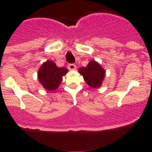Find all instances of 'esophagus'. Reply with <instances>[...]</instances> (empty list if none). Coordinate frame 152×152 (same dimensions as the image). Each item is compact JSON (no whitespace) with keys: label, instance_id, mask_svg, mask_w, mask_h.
<instances>
[{"label":"esophagus","instance_id":"esophagus-1","mask_svg":"<svg viewBox=\"0 0 152 152\" xmlns=\"http://www.w3.org/2000/svg\"><path fill=\"white\" fill-rule=\"evenodd\" d=\"M68 68L69 70H75L76 68V65L75 64H68Z\"/></svg>","mask_w":152,"mask_h":152}]
</instances>
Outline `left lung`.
Returning a JSON list of instances; mask_svg holds the SVG:
<instances>
[{
	"label": "left lung",
	"mask_w": 152,
	"mask_h": 152,
	"mask_svg": "<svg viewBox=\"0 0 152 152\" xmlns=\"http://www.w3.org/2000/svg\"><path fill=\"white\" fill-rule=\"evenodd\" d=\"M86 83L93 88H99L105 77V71L96 61H91L86 67L79 68Z\"/></svg>",
	"instance_id": "1"
}]
</instances>
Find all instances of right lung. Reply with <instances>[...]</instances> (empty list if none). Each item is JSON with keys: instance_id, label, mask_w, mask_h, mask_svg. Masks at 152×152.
<instances>
[{"instance_id": "1", "label": "right lung", "mask_w": 152, "mask_h": 152, "mask_svg": "<svg viewBox=\"0 0 152 152\" xmlns=\"http://www.w3.org/2000/svg\"><path fill=\"white\" fill-rule=\"evenodd\" d=\"M68 72L66 68H59L53 61H47L42 64L38 72L39 82L48 91L57 89L62 80V76Z\"/></svg>"}]
</instances>
